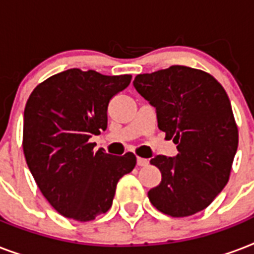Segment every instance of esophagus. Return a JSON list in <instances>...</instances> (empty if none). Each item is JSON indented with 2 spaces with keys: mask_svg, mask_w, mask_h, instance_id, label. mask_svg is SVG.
<instances>
[{
  "mask_svg": "<svg viewBox=\"0 0 254 254\" xmlns=\"http://www.w3.org/2000/svg\"><path fill=\"white\" fill-rule=\"evenodd\" d=\"M147 163H149V161H147L146 158L137 157V165H138V166H147Z\"/></svg>",
  "mask_w": 254,
  "mask_h": 254,
  "instance_id": "esophagus-1",
  "label": "esophagus"
}]
</instances>
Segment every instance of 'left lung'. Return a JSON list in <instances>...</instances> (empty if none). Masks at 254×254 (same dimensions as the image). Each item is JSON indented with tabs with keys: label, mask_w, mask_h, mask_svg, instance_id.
<instances>
[{
	"label": "left lung",
	"mask_w": 254,
	"mask_h": 254,
	"mask_svg": "<svg viewBox=\"0 0 254 254\" xmlns=\"http://www.w3.org/2000/svg\"><path fill=\"white\" fill-rule=\"evenodd\" d=\"M133 85L157 109L166 138L178 145L175 158L150 161L162 181L147 192L149 200L173 217L200 212L228 183L239 145L227 92L212 75L186 65L137 75Z\"/></svg>",
	"instance_id": "obj_1"
}]
</instances>
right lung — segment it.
Listing matches in <instances>:
<instances>
[{"instance_id": "right-lung-1", "label": "right lung", "mask_w": 254, "mask_h": 254, "mask_svg": "<svg viewBox=\"0 0 254 254\" xmlns=\"http://www.w3.org/2000/svg\"><path fill=\"white\" fill-rule=\"evenodd\" d=\"M130 80L131 75L71 68L38 84L26 103V162L43 196L64 217L91 221L107 212L119 181L134 169L133 153L111 155L89 142L107 129L109 101Z\"/></svg>"}]
</instances>
